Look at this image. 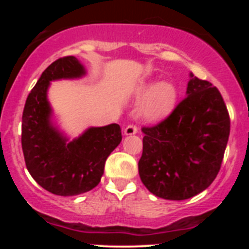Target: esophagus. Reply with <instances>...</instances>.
Returning <instances> with one entry per match:
<instances>
[{"label": "esophagus", "mask_w": 249, "mask_h": 249, "mask_svg": "<svg viewBox=\"0 0 249 249\" xmlns=\"http://www.w3.org/2000/svg\"><path fill=\"white\" fill-rule=\"evenodd\" d=\"M137 132H138V128L137 126H135V124H128V126L124 128V135L126 136L135 135V133H137Z\"/></svg>", "instance_id": "34e87169"}]
</instances>
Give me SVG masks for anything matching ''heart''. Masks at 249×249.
<instances>
[{
  "instance_id": "obj_1",
  "label": "heart",
  "mask_w": 249,
  "mask_h": 249,
  "mask_svg": "<svg viewBox=\"0 0 249 249\" xmlns=\"http://www.w3.org/2000/svg\"><path fill=\"white\" fill-rule=\"evenodd\" d=\"M140 93H146L140 106V114L146 120L156 121L168 116L177 101V89L169 82H160L156 86L144 85L141 87Z\"/></svg>"
}]
</instances>
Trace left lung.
I'll return each instance as SVG.
<instances>
[{
	"label": "left lung",
	"instance_id": "8db88e82",
	"mask_svg": "<svg viewBox=\"0 0 249 249\" xmlns=\"http://www.w3.org/2000/svg\"><path fill=\"white\" fill-rule=\"evenodd\" d=\"M187 96L164 120L144 126L141 181L157 197L182 201L210 186L221 169L231 120L221 92L191 74Z\"/></svg>",
	"mask_w": 249,
	"mask_h": 249
}]
</instances>
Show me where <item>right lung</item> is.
<instances>
[{"label": "right lung", "mask_w": 249, "mask_h": 249, "mask_svg": "<svg viewBox=\"0 0 249 249\" xmlns=\"http://www.w3.org/2000/svg\"><path fill=\"white\" fill-rule=\"evenodd\" d=\"M83 73L76 57L56 59L31 89L22 114L21 142L28 172L46 191L63 197L82 195L97 186L106 160L122 141L117 123L89 128L72 142H67L50 123L51 108L46 97L50 81Z\"/></svg>", "instance_id": "obj_1"}]
</instances>
